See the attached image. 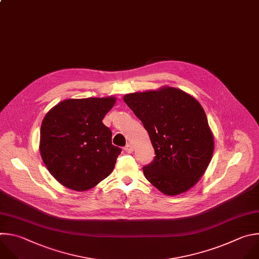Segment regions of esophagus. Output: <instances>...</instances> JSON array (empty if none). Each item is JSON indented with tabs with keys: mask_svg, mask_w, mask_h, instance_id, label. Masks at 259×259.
Wrapping results in <instances>:
<instances>
[{
	"mask_svg": "<svg viewBox=\"0 0 259 259\" xmlns=\"http://www.w3.org/2000/svg\"><path fill=\"white\" fill-rule=\"evenodd\" d=\"M124 151H126L127 153H132L134 151V147L132 144H126V146L124 147Z\"/></svg>",
	"mask_w": 259,
	"mask_h": 259,
	"instance_id": "34e87169",
	"label": "esophagus"
}]
</instances>
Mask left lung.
I'll list each match as a JSON object with an SVG mask.
<instances>
[{"label":"left lung","mask_w":259,"mask_h":259,"mask_svg":"<svg viewBox=\"0 0 259 259\" xmlns=\"http://www.w3.org/2000/svg\"><path fill=\"white\" fill-rule=\"evenodd\" d=\"M123 101L142 121L156 154L143 167L146 179L167 196L194 187L214 150L213 134L200 103L172 87L127 94Z\"/></svg>","instance_id":"8db88e82"}]
</instances>
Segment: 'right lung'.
<instances>
[{"mask_svg": "<svg viewBox=\"0 0 259 259\" xmlns=\"http://www.w3.org/2000/svg\"><path fill=\"white\" fill-rule=\"evenodd\" d=\"M115 97L67 99L52 108L40 125L39 152L50 174L64 187L82 192L106 179L121 149L102 122Z\"/></svg>", "mask_w": 259, "mask_h": 259, "instance_id": "obj_1", "label": "right lung"}]
</instances>
